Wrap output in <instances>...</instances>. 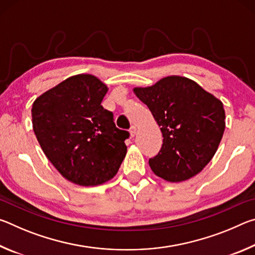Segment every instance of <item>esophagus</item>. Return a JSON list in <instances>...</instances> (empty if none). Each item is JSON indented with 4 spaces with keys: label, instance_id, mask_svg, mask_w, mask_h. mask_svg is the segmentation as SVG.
Instances as JSON below:
<instances>
[{
    "label": "esophagus",
    "instance_id": "obj_1",
    "mask_svg": "<svg viewBox=\"0 0 255 255\" xmlns=\"http://www.w3.org/2000/svg\"><path fill=\"white\" fill-rule=\"evenodd\" d=\"M136 130H137L136 126H133V125H132V126L130 127V129H129V132H130V136L131 137H133V136L136 135Z\"/></svg>",
    "mask_w": 255,
    "mask_h": 255
}]
</instances>
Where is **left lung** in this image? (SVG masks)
<instances>
[{
  "label": "left lung",
  "mask_w": 255,
  "mask_h": 255,
  "mask_svg": "<svg viewBox=\"0 0 255 255\" xmlns=\"http://www.w3.org/2000/svg\"><path fill=\"white\" fill-rule=\"evenodd\" d=\"M133 92L148 107L163 135L161 150L148 161L154 174L182 182L201 172L225 130L223 102L195 81L176 75Z\"/></svg>",
  "instance_id": "8db88e82"
}]
</instances>
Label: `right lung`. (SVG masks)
<instances>
[{"mask_svg": "<svg viewBox=\"0 0 255 255\" xmlns=\"http://www.w3.org/2000/svg\"><path fill=\"white\" fill-rule=\"evenodd\" d=\"M105 83L91 74L74 75L42 93L32 105V128L41 149L71 182L94 187L117 174L129 132L120 130L101 102Z\"/></svg>", "mask_w": 255, "mask_h": 255, "instance_id": "1", "label": "right lung"}]
</instances>
